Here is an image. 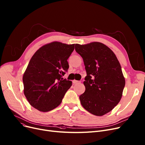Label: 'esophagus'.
<instances>
[{
    "instance_id": "34e87169",
    "label": "esophagus",
    "mask_w": 145,
    "mask_h": 145,
    "mask_svg": "<svg viewBox=\"0 0 145 145\" xmlns=\"http://www.w3.org/2000/svg\"><path fill=\"white\" fill-rule=\"evenodd\" d=\"M80 83V81L79 80H73V84H77V83Z\"/></svg>"
}]
</instances>
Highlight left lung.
<instances>
[{"label":"left lung","instance_id":"1","mask_svg":"<svg viewBox=\"0 0 145 145\" xmlns=\"http://www.w3.org/2000/svg\"><path fill=\"white\" fill-rule=\"evenodd\" d=\"M82 56L87 76L85 91L79 96L81 105L94 115L111 111L120 102L125 86L121 66L115 53L100 42L75 44Z\"/></svg>","mask_w":145,"mask_h":145}]
</instances>
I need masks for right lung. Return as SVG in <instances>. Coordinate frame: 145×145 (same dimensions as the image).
<instances>
[{
    "instance_id": "right-lung-1",
    "label": "right lung",
    "mask_w": 145,
    "mask_h": 145,
    "mask_svg": "<svg viewBox=\"0 0 145 145\" xmlns=\"http://www.w3.org/2000/svg\"><path fill=\"white\" fill-rule=\"evenodd\" d=\"M74 44L53 42L38 49L30 59L23 76L24 94L30 105L40 112H49L61 103L72 81L63 78L67 59Z\"/></svg>"
}]
</instances>
